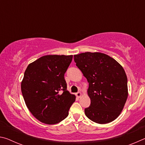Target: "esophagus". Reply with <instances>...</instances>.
Instances as JSON below:
<instances>
[{"label": "esophagus", "instance_id": "1", "mask_svg": "<svg viewBox=\"0 0 145 145\" xmlns=\"http://www.w3.org/2000/svg\"><path fill=\"white\" fill-rule=\"evenodd\" d=\"M82 93H81V92H80V91L76 93V96H77V97H78V98H80V97L82 96Z\"/></svg>", "mask_w": 145, "mask_h": 145}]
</instances>
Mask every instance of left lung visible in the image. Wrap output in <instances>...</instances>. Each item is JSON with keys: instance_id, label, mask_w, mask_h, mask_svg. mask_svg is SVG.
Segmentation results:
<instances>
[{"instance_id": "left-lung-1", "label": "left lung", "mask_w": 145, "mask_h": 145, "mask_svg": "<svg viewBox=\"0 0 145 145\" xmlns=\"http://www.w3.org/2000/svg\"><path fill=\"white\" fill-rule=\"evenodd\" d=\"M76 66L86 78L89 87V107L84 112L97 123L105 124L116 120L128 98L127 77L122 66L109 56L86 52L74 55Z\"/></svg>"}]
</instances>
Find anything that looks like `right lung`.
I'll use <instances>...</instances> for the list:
<instances>
[{
  "label": "right lung",
  "mask_w": 145,
  "mask_h": 145,
  "mask_svg": "<svg viewBox=\"0 0 145 145\" xmlns=\"http://www.w3.org/2000/svg\"><path fill=\"white\" fill-rule=\"evenodd\" d=\"M73 56L46 55L28 65L21 82L24 101L39 121L53 125L68 116L75 95L67 90L64 75Z\"/></svg>",
  "instance_id": "add662e5"
}]
</instances>
